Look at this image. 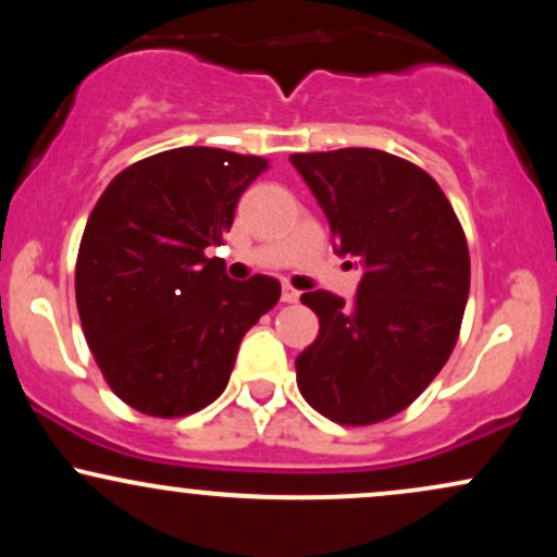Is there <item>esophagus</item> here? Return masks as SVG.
<instances>
[{"instance_id": "esophagus-1", "label": "esophagus", "mask_w": 557, "mask_h": 557, "mask_svg": "<svg viewBox=\"0 0 557 557\" xmlns=\"http://www.w3.org/2000/svg\"><path fill=\"white\" fill-rule=\"evenodd\" d=\"M298 298H300V293L296 290V287L283 283V304H296Z\"/></svg>"}]
</instances>
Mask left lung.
Listing matches in <instances>:
<instances>
[{"instance_id":"obj_1","label":"left lung","mask_w":557,"mask_h":557,"mask_svg":"<svg viewBox=\"0 0 557 557\" xmlns=\"http://www.w3.org/2000/svg\"><path fill=\"white\" fill-rule=\"evenodd\" d=\"M290 162L327 216L335 251L363 270L354 304L327 290L300 296L319 335L296 359L298 389L330 421L376 424L411 406L456 348L471 283L463 227L434 177L387 151Z\"/></svg>"}]
</instances>
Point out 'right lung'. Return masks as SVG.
I'll use <instances>...</instances> for the list:
<instances>
[{
	"instance_id": "add662e5",
	"label": "right lung",
	"mask_w": 557,
	"mask_h": 557,
	"mask_svg": "<svg viewBox=\"0 0 557 557\" xmlns=\"http://www.w3.org/2000/svg\"><path fill=\"white\" fill-rule=\"evenodd\" d=\"M270 168L251 154L183 146L120 172L96 201L75 261V300L107 385L140 413L177 419L222 395L238 345L280 283H235L209 259L243 190Z\"/></svg>"
}]
</instances>
